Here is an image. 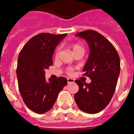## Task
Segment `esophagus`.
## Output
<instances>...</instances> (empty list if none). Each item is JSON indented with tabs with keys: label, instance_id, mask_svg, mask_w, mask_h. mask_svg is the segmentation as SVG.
I'll return each mask as SVG.
<instances>
[{
	"label": "esophagus",
	"instance_id": "34e87169",
	"mask_svg": "<svg viewBox=\"0 0 134 134\" xmlns=\"http://www.w3.org/2000/svg\"><path fill=\"white\" fill-rule=\"evenodd\" d=\"M67 82L68 83H71V82H74L75 80L72 78H67Z\"/></svg>",
	"mask_w": 134,
	"mask_h": 134
}]
</instances>
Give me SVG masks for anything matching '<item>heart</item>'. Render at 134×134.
<instances>
[{"mask_svg": "<svg viewBox=\"0 0 134 134\" xmlns=\"http://www.w3.org/2000/svg\"><path fill=\"white\" fill-rule=\"evenodd\" d=\"M70 47H71V49H72V52H75L76 51L79 50V49H82V47L78 44H70ZM58 51H59V50L57 49V52H56V56H57ZM72 69H71V68H70V69L68 70V72H69V73L72 72Z\"/></svg>", "mask_w": 134, "mask_h": 134, "instance_id": "b5f03b06", "label": "heart"}]
</instances>
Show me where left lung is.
Segmentation results:
<instances>
[{
  "instance_id": "8db88e82",
  "label": "left lung",
  "mask_w": 134,
  "mask_h": 134,
  "mask_svg": "<svg viewBox=\"0 0 134 134\" xmlns=\"http://www.w3.org/2000/svg\"><path fill=\"white\" fill-rule=\"evenodd\" d=\"M75 36L85 39L89 44L90 54L83 71L92 82L75 81L79 87L75 101L85 113H97L108 105L115 93L120 72V57L109 40L98 32L87 30Z\"/></svg>"
}]
</instances>
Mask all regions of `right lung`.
Instances as JSON below:
<instances>
[{
  "instance_id": "add662e5",
  "label": "right lung",
  "mask_w": 134,
  "mask_h": 134,
  "mask_svg": "<svg viewBox=\"0 0 134 134\" xmlns=\"http://www.w3.org/2000/svg\"><path fill=\"white\" fill-rule=\"evenodd\" d=\"M67 34L42 33L30 39L23 47L18 57L16 76L19 90L26 106L36 113L52 109L58 94L67 84L66 77L45 79V71L53 64L56 47Z\"/></svg>"
}]
</instances>
